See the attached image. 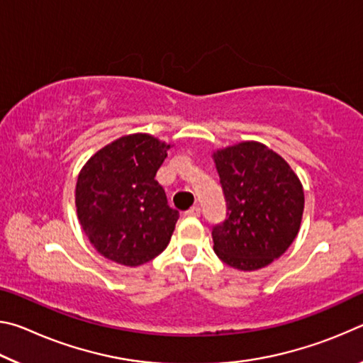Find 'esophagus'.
Instances as JSON below:
<instances>
[{
	"mask_svg": "<svg viewBox=\"0 0 363 363\" xmlns=\"http://www.w3.org/2000/svg\"><path fill=\"white\" fill-rule=\"evenodd\" d=\"M200 213H201V210H200V206H192V208H189V210L186 211V216H190V218H199L200 216Z\"/></svg>",
	"mask_w": 363,
	"mask_h": 363,
	"instance_id": "1",
	"label": "esophagus"
}]
</instances>
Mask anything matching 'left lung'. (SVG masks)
<instances>
[{
	"label": "left lung",
	"instance_id": "left-lung-1",
	"mask_svg": "<svg viewBox=\"0 0 363 363\" xmlns=\"http://www.w3.org/2000/svg\"><path fill=\"white\" fill-rule=\"evenodd\" d=\"M227 216L213 227L214 253L227 266L257 270L290 248L304 211L299 177L279 153L245 140L213 153Z\"/></svg>",
	"mask_w": 363,
	"mask_h": 363
}]
</instances>
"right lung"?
<instances>
[{
	"label": "right lung",
	"instance_id": "right-lung-1",
	"mask_svg": "<svg viewBox=\"0 0 363 363\" xmlns=\"http://www.w3.org/2000/svg\"><path fill=\"white\" fill-rule=\"evenodd\" d=\"M169 149L150 134H128L97 150L79 171L78 220L107 259L138 267L168 247L179 211L168 206L155 174Z\"/></svg>",
	"mask_w": 363,
	"mask_h": 363
}]
</instances>
